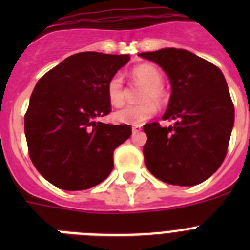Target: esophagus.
I'll return each mask as SVG.
<instances>
[{
    "label": "esophagus",
    "instance_id": "obj_1",
    "mask_svg": "<svg viewBox=\"0 0 250 250\" xmlns=\"http://www.w3.org/2000/svg\"><path fill=\"white\" fill-rule=\"evenodd\" d=\"M140 130H141V127H140V126H132L131 131H132V134H134V135H135V134H138V132L140 131Z\"/></svg>",
    "mask_w": 250,
    "mask_h": 250
}]
</instances>
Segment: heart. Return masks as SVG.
<instances>
[{
    "mask_svg": "<svg viewBox=\"0 0 250 250\" xmlns=\"http://www.w3.org/2000/svg\"><path fill=\"white\" fill-rule=\"evenodd\" d=\"M132 76L136 81L145 86L140 100V105H129L123 109L118 110L114 114V119L120 124L126 125H141L149 120L156 112V106L153 103L161 105L165 101V94L161 89L163 86V75L155 66L149 63H143L132 68ZM107 98L114 106L123 105L125 101V89H124L123 76L120 74H115L110 77L107 86ZM154 101L153 103L152 101Z\"/></svg>",
    "mask_w": 250,
    "mask_h": 250,
    "instance_id": "b5f03b06",
    "label": "heart"
}]
</instances>
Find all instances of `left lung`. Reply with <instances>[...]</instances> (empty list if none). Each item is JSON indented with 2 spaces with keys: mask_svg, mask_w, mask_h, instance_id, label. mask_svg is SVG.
Masks as SVG:
<instances>
[{
  "mask_svg": "<svg viewBox=\"0 0 250 250\" xmlns=\"http://www.w3.org/2000/svg\"><path fill=\"white\" fill-rule=\"evenodd\" d=\"M158 63L167 75L171 95L164 120L144 125L145 165L167 184L191 187L210 178L227 155L234 126V106L219 68L183 48L139 54Z\"/></svg>",
  "mask_w": 250,
  "mask_h": 250,
  "instance_id": "obj_1",
  "label": "left lung"
}]
</instances>
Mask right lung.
<instances>
[{"instance_id":"1","label":"right lung","mask_w":250,"mask_h":250,"mask_svg":"<svg viewBox=\"0 0 250 250\" xmlns=\"http://www.w3.org/2000/svg\"><path fill=\"white\" fill-rule=\"evenodd\" d=\"M129 55L80 52L65 59L35 86L25 115L30 158L43 178L63 190H85L114 167V150L129 125L98 121L110 112L106 86Z\"/></svg>"}]
</instances>
